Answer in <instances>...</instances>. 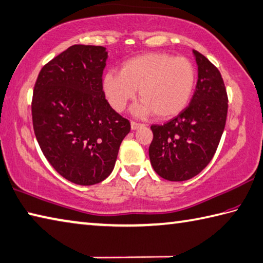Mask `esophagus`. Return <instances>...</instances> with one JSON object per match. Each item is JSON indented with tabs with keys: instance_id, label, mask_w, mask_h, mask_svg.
<instances>
[{
	"instance_id": "34e87169",
	"label": "esophagus",
	"mask_w": 263,
	"mask_h": 263,
	"mask_svg": "<svg viewBox=\"0 0 263 263\" xmlns=\"http://www.w3.org/2000/svg\"><path fill=\"white\" fill-rule=\"evenodd\" d=\"M143 126H144L143 123H138V122H135V121L130 122V127H132L133 130H136V129H138V128H142Z\"/></svg>"
}]
</instances>
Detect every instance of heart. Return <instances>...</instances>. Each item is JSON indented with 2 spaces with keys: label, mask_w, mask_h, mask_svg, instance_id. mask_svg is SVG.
<instances>
[{
  "label": "heart",
  "mask_w": 263,
  "mask_h": 263,
  "mask_svg": "<svg viewBox=\"0 0 263 263\" xmlns=\"http://www.w3.org/2000/svg\"><path fill=\"white\" fill-rule=\"evenodd\" d=\"M196 86V70L187 58L151 52L128 59L120 72L108 71L102 80L103 91L116 111H122L136 96L133 107L138 117L156 113L160 119L180 115L189 105Z\"/></svg>",
  "instance_id": "b5f03b06"
}]
</instances>
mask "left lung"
Segmentation results:
<instances>
[{"mask_svg": "<svg viewBox=\"0 0 263 263\" xmlns=\"http://www.w3.org/2000/svg\"><path fill=\"white\" fill-rule=\"evenodd\" d=\"M198 81L184 111L163 125H153L148 147L151 165L158 175L173 182L186 181L209 165L224 130L228 96L219 70L193 50Z\"/></svg>", "mask_w": 263, "mask_h": 263, "instance_id": "obj_1", "label": "left lung"}]
</instances>
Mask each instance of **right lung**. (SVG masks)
Returning a JSON list of instances; mask_svg holds the SVG:
<instances>
[{
	"instance_id": "obj_1",
	"label": "right lung",
	"mask_w": 263,
	"mask_h": 263,
	"mask_svg": "<svg viewBox=\"0 0 263 263\" xmlns=\"http://www.w3.org/2000/svg\"><path fill=\"white\" fill-rule=\"evenodd\" d=\"M106 48L74 44L39 73L32 101L33 128L44 157L58 174L80 185L111 174L130 130L105 100L102 76Z\"/></svg>"
}]
</instances>
